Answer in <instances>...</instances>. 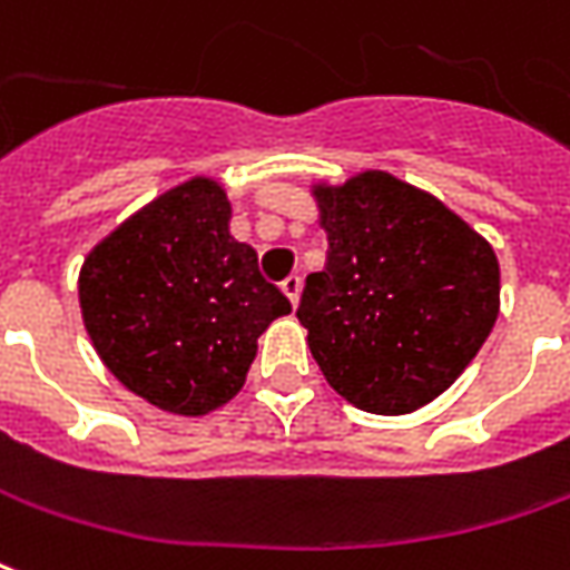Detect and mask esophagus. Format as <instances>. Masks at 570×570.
<instances>
[{"label": "esophagus", "mask_w": 570, "mask_h": 570, "mask_svg": "<svg viewBox=\"0 0 570 570\" xmlns=\"http://www.w3.org/2000/svg\"><path fill=\"white\" fill-rule=\"evenodd\" d=\"M281 289H284L286 298H289V302L296 305V302H298V293H302V277H298V274H289V277H286L284 284H281Z\"/></svg>", "instance_id": "34e87169"}]
</instances>
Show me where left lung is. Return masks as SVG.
Listing matches in <instances>:
<instances>
[{
    "label": "left lung",
    "instance_id": "1",
    "mask_svg": "<svg viewBox=\"0 0 570 570\" xmlns=\"http://www.w3.org/2000/svg\"><path fill=\"white\" fill-rule=\"evenodd\" d=\"M314 197L326 265L305 277L296 317L317 367L367 413L423 407L491 336L500 312L491 244L389 173H361Z\"/></svg>",
    "mask_w": 570,
    "mask_h": 570
}]
</instances>
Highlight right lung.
<instances>
[{
  "label": "right lung",
  "mask_w": 570,
  "mask_h": 570,
  "mask_svg": "<svg viewBox=\"0 0 570 570\" xmlns=\"http://www.w3.org/2000/svg\"><path fill=\"white\" fill-rule=\"evenodd\" d=\"M230 203L190 178L95 246L79 272V308L95 352L154 407L203 416L244 389L256 340L289 298L228 230Z\"/></svg>",
  "instance_id": "obj_1"
}]
</instances>
